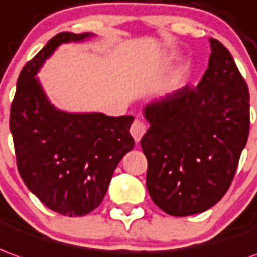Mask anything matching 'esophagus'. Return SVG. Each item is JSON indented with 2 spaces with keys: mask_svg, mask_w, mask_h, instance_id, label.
Instances as JSON below:
<instances>
[{
  "mask_svg": "<svg viewBox=\"0 0 257 257\" xmlns=\"http://www.w3.org/2000/svg\"><path fill=\"white\" fill-rule=\"evenodd\" d=\"M147 129V123L143 122V121H141V119H136V121H134V123H132V126H131V135L134 136V139L136 142H139L142 139V136L145 135V132H146Z\"/></svg>",
  "mask_w": 257,
  "mask_h": 257,
  "instance_id": "obj_1",
  "label": "esophagus"
}]
</instances>
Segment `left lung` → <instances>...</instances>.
<instances>
[{
    "label": "left lung",
    "mask_w": 257,
    "mask_h": 257,
    "mask_svg": "<svg viewBox=\"0 0 257 257\" xmlns=\"http://www.w3.org/2000/svg\"><path fill=\"white\" fill-rule=\"evenodd\" d=\"M209 68L196 87L185 86L143 110L150 126L141 145L146 186L167 214L210 209L228 191L249 135V90L232 55L210 39Z\"/></svg>",
    "instance_id": "obj_1"
}]
</instances>
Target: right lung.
<instances>
[{"label":"right lung","instance_id":"right-lung-1","mask_svg":"<svg viewBox=\"0 0 257 257\" xmlns=\"http://www.w3.org/2000/svg\"><path fill=\"white\" fill-rule=\"evenodd\" d=\"M90 36H54L22 69L11 105L10 128L23 182L48 209L68 217L85 216L100 206L118 163L135 146L129 134L134 116L61 111L36 78L62 43Z\"/></svg>","mask_w":257,"mask_h":257}]
</instances>
